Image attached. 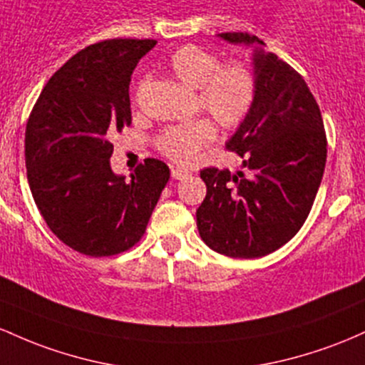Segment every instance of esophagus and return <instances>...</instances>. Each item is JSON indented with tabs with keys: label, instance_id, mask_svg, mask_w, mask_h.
Wrapping results in <instances>:
<instances>
[{
	"label": "esophagus",
	"instance_id": "esophagus-1",
	"mask_svg": "<svg viewBox=\"0 0 365 365\" xmlns=\"http://www.w3.org/2000/svg\"><path fill=\"white\" fill-rule=\"evenodd\" d=\"M172 178L178 179V181H182V179L190 178V172L184 169H172Z\"/></svg>",
	"mask_w": 365,
	"mask_h": 365
}]
</instances>
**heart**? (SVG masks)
Listing matches in <instances>:
<instances>
[{
  "instance_id": "heart-1",
  "label": "heart",
  "mask_w": 365,
  "mask_h": 365,
  "mask_svg": "<svg viewBox=\"0 0 365 365\" xmlns=\"http://www.w3.org/2000/svg\"><path fill=\"white\" fill-rule=\"evenodd\" d=\"M169 71L181 83L196 89L198 106L222 129H236L248 115L255 100V73L245 61L222 63L217 53L186 44L172 53ZM146 79L139 81L136 101L143 96ZM215 128L208 118H196L186 124L169 125L158 134L157 148L175 163H191L198 151L210 145Z\"/></svg>"
}]
</instances>
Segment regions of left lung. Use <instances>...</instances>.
Segmentation results:
<instances>
[{
    "mask_svg": "<svg viewBox=\"0 0 365 365\" xmlns=\"http://www.w3.org/2000/svg\"><path fill=\"white\" fill-rule=\"evenodd\" d=\"M229 43L264 44L248 32H222ZM255 100L226 143L243 170L207 167V196L196 210L200 236L214 252L259 259L300 231L321 186L327 139L321 110L292 65L257 46Z\"/></svg>",
    "mask_w": 365,
    "mask_h": 365,
    "instance_id": "left-lung-1",
    "label": "left lung"
}]
</instances>
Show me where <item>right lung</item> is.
<instances>
[{"instance_id": "right-lung-1", "label": "right lung", "mask_w": 365, "mask_h": 365, "mask_svg": "<svg viewBox=\"0 0 365 365\" xmlns=\"http://www.w3.org/2000/svg\"><path fill=\"white\" fill-rule=\"evenodd\" d=\"M155 39H105L58 68L41 91L26 128V167L44 222L88 257L128 252L145 235L170 178L145 158L125 181L110 167V138L130 125L129 83Z\"/></svg>"}]
</instances>
